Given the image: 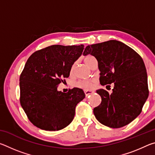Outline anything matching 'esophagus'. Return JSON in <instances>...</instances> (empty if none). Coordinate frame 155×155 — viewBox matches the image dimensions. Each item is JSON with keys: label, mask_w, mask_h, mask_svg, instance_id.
Segmentation results:
<instances>
[{"label": "esophagus", "mask_w": 155, "mask_h": 155, "mask_svg": "<svg viewBox=\"0 0 155 155\" xmlns=\"http://www.w3.org/2000/svg\"><path fill=\"white\" fill-rule=\"evenodd\" d=\"M84 92H85V94L86 96H87L88 95H90V94H91L94 93V91H91V90H84Z\"/></svg>", "instance_id": "esophagus-1"}]
</instances>
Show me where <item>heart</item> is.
<instances>
[{"instance_id":"obj_1","label":"heart","mask_w":155,"mask_h":155,"mask_svg":"<svg viewBox=\"0 0 155 155\" xmlns=\"http://www.w3.org/2000/svg\"><path fill=\"white\" fill-rule=\"evenodd\" d=\"M94 59H95L94 57L91 55H87L84 57V62H85V64L86 65L90 67L91 61H92ZM75 65V64H73L71 68H70V74H72V73L74 72ZM94 83H95V81L93 80H82L78 81V82L76 83V86H77V87L83 89V90H90V89L92 88Z\"/></svg>"}]
</instances>
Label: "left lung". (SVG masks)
Here are the masks:
<instances>
[{
  "mask_svg": "<svg viewBox=\"0 0 155 155\" xmlns=\"http://www.w3.org/2000/svg\"><path fill=\"white\" fill-rule=\"evenodd\" d=\"M88 54L98 61L101 85L114 83L111 94L103 89L96 91L101 97V103L94 109V114L107 127H124L140 114L148 97L143 59L130 47L117 40L86 46L83 55Z\"/></svg>",
  "mask_w": 155,
  "mask_h": 155,
  "instance_id": "obj_1",
  "label": "left lung"
}]
</instances>
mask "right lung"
I'll list each match as a JSON object with an SVG mask.
<instances>
[{"label": "right lung", "mask_w": 155, "mask_h": 155, "mask_svg": "<svg viewBox=\"0 0 155 155\" xmlns=\"http://www.w3.org/2000/svg\"><path fill=\"white\" fill-rule=\"evenodd\" d=\"M84 46L52 45L28 59L20 77V102L28 119L42 130H61L72 122L77 104L85 98L83 90L67 93L57 87L70 76V68Z\"/></svg>", "instance_id": "obj_1"}]
</instances>
